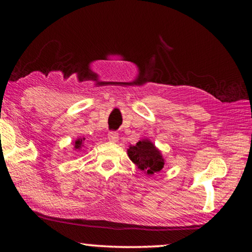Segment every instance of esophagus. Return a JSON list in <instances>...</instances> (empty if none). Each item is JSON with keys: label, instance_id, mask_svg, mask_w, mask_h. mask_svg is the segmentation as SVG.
Wrapping results in <instances>:
<instances>
[{"label": "esophagus", "instance_id": "esophagus-1", "mask_svg": "<svg viewBox=\"0 0 252 252\" xmlns=\"http://www.w3.org/2000/svg\"><path fill=\"white\" fill-rule=\"evenodd\" d=\"M108 139H109V141H111V142H118L119 134L117 133L116 131H111V132H109V134H108Z\"/></svg>", "mask_w": 252, "mask_h": 252}]
</instances>
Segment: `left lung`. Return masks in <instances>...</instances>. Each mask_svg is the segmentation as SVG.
<instances>
[{
	"label": "left lung",
	"mask_w": 252,
	"mask_h": 252,
	"mask_svg": "<svg viewBox=\"0 0 252 252\" xmlns=\"http://www.w3.org/2000/svg\"><path fill=\"white\" fill-rule=\"evenodd\" d=\"M130 160L147 176L160 172L165 165V160L161 151L149 139L140 140L136 144H130L127 149Z\"/></svg>",
	"instance_id": "left-lung-1"
}]
</instances>
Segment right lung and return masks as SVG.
Here are the masks:
<instances>
[{"label": "right lung", "instance_id": "right-lung-1", "mask_svg": "<svg viewBox=\"0 0 252 252\" xmlns=\"http://www.w3.org/2000/svg\"><path fill=\"white\" fill-rule=\"evenodd\" d=\"M84 143H85V138L75 139L74 142H73V149L76 151H79L84 147Z\"/></svg>", "mask_w": 252, "mask_h": 252}]
</instances>
